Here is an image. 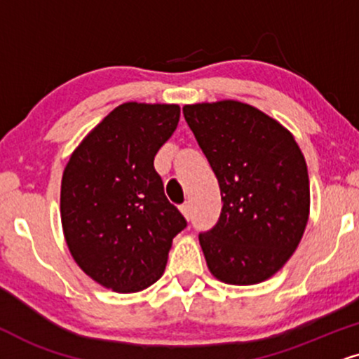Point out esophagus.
Returning a JSON list of instances; mask_svg holds the SVG:
<instances>
[{
    "instance_id": "1",
    "label": "esophagus",
    "mask_w": 359,
    "mask_h": 359,
    "mask_svg": "<svg viewBox=\"0 0 359 359\" xmlns=\"http://www.w3.org/2000/svg\"><path fill=\"white\" fill-rule=\"evenodd\" d=\"M181 213H183V216L187 219L191 218V203H189V201L183 203V205H181Z\"/></svg>"
}]
</instances>
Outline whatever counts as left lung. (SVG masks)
<instances>
[{"label":"left lung","instance_id":"8db88e82","mask_svg":"<svg viewBox=\"0 0 359 359\" xmlns=\"http://www.w3.org/2000/svg\"><path fill=\"white\" fill-rule=\"evenodd\" d=\"M183 114L223 201L218 223L200 233L208 268L228 285L268 280L294 253L308 223L302 149L276 119L240 101L187 104Z\"/></svg>","mask_w":359,"mask_h":359}]
</instances>
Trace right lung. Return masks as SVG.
<instances>
[{"instance_id":"1","label":"right lung","mask_w":359,"mask_h":359,"mask_svg":"<svg viewBox=\"0 0 359 359\" xmlns=\"http://www.w3.org/2000/svg\"><path fill=\"white\" fill-rule=\"evenodd\" d=\"M178 121V104H119L65 168L66 245L78 266L108 290L136 293L156 283L172 238L187 228L153 165Z\"/></svg>"}]
</instances>
